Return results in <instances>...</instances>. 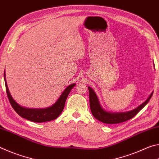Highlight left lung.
<instances>
[{"label":"left lung","instance_id":"obj_1","mask_svg":"<svg viewBox=\"0 0 159 159\" xmlns=\"http://www.w3.org/2000/svg\"><path fill=\"white\" fill-rule=\"evenodd\" d=\"M88 90H89L90 107L92 114L96 119L102 123H107V124H116V123H123L133 118L148 103V102L150 100L153 95V93H151V95L146 101L143 102L141 105L137 107L136 109L132 110L130 111L124 113H110L104 111L102 108L100 104H99L98 97L92 88L88 87Z\"/></svg>","mask_w":159,"mask_h":159}]
</instances>
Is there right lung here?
<instances>
[{
    "label": "right lung",
    "mask_w": 159,
    "mask_h": 159,
    "mask_svg": "<svg viewBox=\"0 0 159 159\" xmlns=\"http://www.w3.org/2000/svg\"><path fill=\"white\" fill-rule=\"evenodd\" d=\"M4 78L5 79V77ZM74 86H75V84H71L66 88V89L64 90V92L59 98L57 101L52 106L45 109H28L19 105L17 102L12 99V96L10 95L9 93L7 83L5 82L6 93L12 108L20 116L36 123L47 122L57 118L62 112L67 97H68L70 91L74 88Z\"/></svg>",
    "instance_id": "right-lung-1"
}]
</instances>
